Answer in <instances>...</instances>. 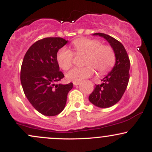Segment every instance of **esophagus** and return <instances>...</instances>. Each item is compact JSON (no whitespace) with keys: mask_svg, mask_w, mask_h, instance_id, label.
<instances>
[{"mask_svg":"<svg viewBox=\"0 0 152 152\" xmlns=\"http://www.w3.org/2000/svg\"><path fill=\"white\" fill-rule=\"evenodd\" d=\"M73 83H74V86H78L79 84V82H73Z\"/></svg>","mask_w":152,"mask_h":152,"instance_id":"obj_1","label":"esophagus"}]
</instances>
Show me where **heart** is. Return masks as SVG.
I'll return each instance as SVG.
<instances>
[{
    "label": "heart",
    "mask_w": 152,
    "mask_h": 152,
    "mask_svg": "<svg viewBox=\"0 0 152 152\" xmlns=\"http://www.w3.org/2000/svg\"><path fill=\"white\" fill-rule=\"evenodd\" d=\"M77 56L85 55L83 64L86 66L74 68L66 75L68 81L80 82L84 78L91 76L94 73V67L99 74H106L111 70L116 62V54L111 46L104 45L101 41L92 38H78L72 42ZM74 53L63 47L56 53V61L63 70L69 69L73 65Z\"/></svg>",
    "instance_id": "heart-1"
}]
</instances>
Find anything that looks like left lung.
I'll use <instances>...</instances> for the list:
<instances>
[{"label": "left lung", "instance_id": "1", "mask_svg": "<svg viewBox=\"0 0 152 152\" xmlns=\"http://www.w3.org/2000/svg\"><path fill=\"white\" fill-rule=\"evenodd\" d=\"M94 35L104 37L114 48L116 54V64L112 71L102 80V84L95 85L88 99L98 107L109 108L119 102L126 89L130 76V60L121 42L109 35L102 33H96Z\"/></svg>", "mask_w": 152, "mask_h": 152}]
</instances>
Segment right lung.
I'll return each mask as SVG.
<instances>
[{
    "mask_svg": "<svg viewBox=\"0 0 152 152\" xmlns=\"http://www.w3.org/2000/svg\"><path fill=\"white\" fill-rule=\"evenodd\" d=\"M68 41L61 37L38 40L25 54L20 69V82L28 100L38 112L53 116L64 110L73 83L59 84L64 77L59 71L56 53Z\"/></svg>",
    "mask_w": 152,
    "mask_h": 152,
    "instance_id": "right-lung-1",
    "label": "right lung"
}]
</instances>
